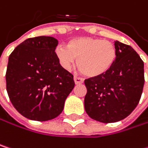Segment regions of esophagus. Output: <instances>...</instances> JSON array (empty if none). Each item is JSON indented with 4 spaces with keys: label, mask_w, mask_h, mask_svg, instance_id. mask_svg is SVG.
Segmentation results:
<instances>
[{
    "label": "esophagus",
    "mask_w": 148,
    "mask_h": 148,
    "mask_svg": "<svg viewBox=\"0 0 148 148\" xmlns=\"http://www.w3.org/2000/svg\"><path fill=\"white\" fill-rule=\"evenodd\" d=\"M74 83H75L76 85L82 84V83L84 82V79H83L82 78H80V77H77V76H75V77H74Z\"/></svg>",
    "instance_id": "34e87169"
}]
</instances>
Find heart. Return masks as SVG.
<instances>
[{
	"label": "heart",
	"instance_id": "obj_1",
	"mask_svg": "<svg viewBox=\"0 0 148 148\" xmlns=\"http://www.w3.org/2000/svg\"><path fill=\"white\" fill-rule=\"evenodd\" d=\"M60 65L70 70L77 59V65L88 77L105 74L116 59V49L113 43L99 38L83 37L69 40L67 47L59 45L55 50Z\"/></svg>",
	"mask_w": 148,
	"mask_h": 148
}]
</instances>
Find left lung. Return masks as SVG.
Segmentation results:
<instances>
[{"label":"left lung","mask_w":148,"mask_h":148,"mask_svg":"<svg viewBox=\"0 0 148 148\" xmlns=\"http://www.w3.org/2000/svg\"><path fill=\"white\" fill-rule=\"evenodd\" d=\"M116 59L105 74L85 80V110L99 122L127 117L137 106L144 86V62L130 45L115 41Z\"/></svg>","instance_id":"1"}]
</instances>
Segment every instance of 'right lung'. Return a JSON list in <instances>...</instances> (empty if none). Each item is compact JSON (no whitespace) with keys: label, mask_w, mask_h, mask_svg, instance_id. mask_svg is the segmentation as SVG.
Masks as SVG:
<instances>
[{"label":"right lung","mask_w":148,"mask_h":148,"mask_svg":"<svg viewBox=\"0 0 148 148\" xmlns=\"http://www.w3.org/2000/svg\"><path fill=\"white\" fill-rule=\"evenodd\" d=\"M57 45L52 37L32 38L9 56L7 92L18 112L30 120L45 122L58 116L74 89L73 74L56 56Z\"/></svg>","instance_id":"1"}]
</instances>
